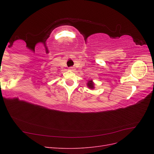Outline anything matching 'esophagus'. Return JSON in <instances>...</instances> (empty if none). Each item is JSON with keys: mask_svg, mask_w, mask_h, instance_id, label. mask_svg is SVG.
Returning a JSON list of instances; mask_svg holds the SVG:
<instances>
[{"mask_svg": "<svg viewBox=\"0 0 154 154\" xmlns=\"http://www.w3.org/2000/svg\"><path fill=\"white\" fill-rule=\"evenodd\" d=\"M74 69V68L73 67H69V70H71V71H73Z\"/></svg>", "mask_w": 154, "mask_h": 154, "instance_id": "34e87169", "label": "esophagus"}]
</instances>
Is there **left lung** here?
<instances>
[{
    "mask_svg": "<svg viewBox=\"0 0 154 154\" xmlns=\"http://www.w3.org/2000/svg\"><path fill=\"white\" fill-rule=\"evenodd\" d=\"M87 87L89 88H91V89H94V83H93L92 80H89V81H88V83H87Z\"/></svg>",
    "mask_w": 154,
    "mask_h": 154,
    "instance_id": "left-lung-1",
    "label": "left lung"
}]
</instances>
